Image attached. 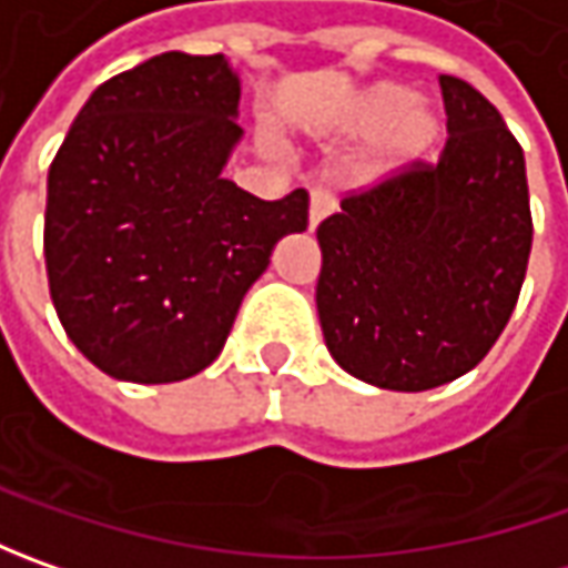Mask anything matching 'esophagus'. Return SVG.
Segmentation results:
<instances>
[{
	"mask_svg": "<svg viewBox=\"0 0 568 568\" xmlns=\"http://www.w3.org/2000/svg\"><path fill=\"white\" fill-rule=\"evenodd\" d=\"M328 199L322 195V192H313L310 195V217H306V227L310 230H316L322 221H325V214H328Z\"/></svg>",
	"mask_w": 568,
	"mask_h": 568,
	"instance_id": "obj_1",
	"label": "esophagus"
}]
</instances>
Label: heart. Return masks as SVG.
<instances>
[{"label": "heart", "mask_w": 568, "mask_h": 568, "mask_svg": "<svg viewBox=\"0 0 568 568\" xmlns=\"http://www.w3.org/2000/svg\"><path fill=\"white\" fill-rule=\"evenodd\" d=\"M338 129L347 135H373L338 164L347 186H379L420 164L439 142V116L402 84H373L344 106Z\"/></svg>", "instance_id": "obj_1"}]
</instances>
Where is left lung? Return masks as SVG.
I'll return each mask as SVG.
<instances>
[{"instance_id": "obj_1", "label": "left lung", "mask_w": 568, "mask_h": 568, "mask_svg": "<svg viewBox=\"0 0 568 568\" xmlns=\"http://www.w3.org/2000/svg\"><path fill=\"white\" fill-rule=\"evenodd\" d=\"M448 142L433 166L341 202L318 224L316 310L344 373L426 392L487 357L531 255L521 144L477 88L439 75Z\"/></svg>"}]
</instances>
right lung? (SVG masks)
<instances>
[{"label": "right lung", "instance_id": "add662e5", "mask_svg": "<svg viewBox=\"0 0 568 568\" xmlns=\"http://www.w3.org/2000/svg\"><path fill=\"white\" fill-rule=\"evenodd\" d=\"M230 59L161 53L103 81L47 180L43 255L55 316L122 382H180L224 351L310 195L262 202L224 180L243 139Z\"/></svg>", "mask_w": 568, "mask_h": 568}]
</instances>
